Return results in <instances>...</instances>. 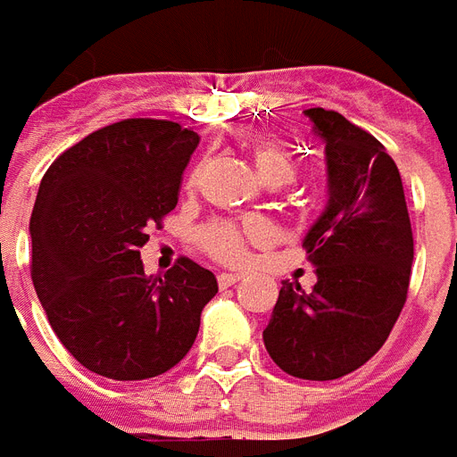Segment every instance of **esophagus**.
Returning a JSON list of instances; mask_svg holds the SVG:
<instances>
[{"label":"esophagus","mask_w":457,"mask_h":457,"mask_svg":"<svg viewBox=\"0 0 457 457\" xmlns=\"http://www.w3.org/2000/svg\"><path fill=\"white\" fill-rule=\"evenodd\" d=\"M242 278H245L242 273H220L218 283L222 288H229V286H235V283H239Z\"/></svg>","instance_id":"obj_1"}]
</instances>
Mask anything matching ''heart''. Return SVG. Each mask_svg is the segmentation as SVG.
<instances>
[{"mask_svg":"<svg viewBox=\"0 0 457 457\" xmlns=\"http://www.w3.org/2000/svg\"><path fill=\"white\" fill-rule=\"evenodd\" d=\"M254 164L256 171L262 174V179H266L273 186L288 184L295 177V164H293V160L280 147H276V145H256ZM194 184L195 174H191L188 186ZM269 237H271V228L263 220H245L242 225H235V222H211L198 235L203 249L208 254L228 263L245 262L246 239L266 242Z\"/></svg>","mask_w":457,"mask_h":457,"instance_id":"obj_1","label":"heart"}]
</instances>
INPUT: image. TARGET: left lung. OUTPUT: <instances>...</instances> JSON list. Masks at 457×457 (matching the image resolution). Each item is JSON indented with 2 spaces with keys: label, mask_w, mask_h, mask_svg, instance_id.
<instances>
[{
  "label": "left lung",
  "mask_w": 457,
  "mask_h": 457,
  "mask_svg": "<svg viewBox=\"0 0 457 457\" xmlns=\"http://www.w3.org/2000/svg\"><path fill=\"white\" fill-rule=\"evenodd\" d=\"M324 143L327 205L303 246L317 283L283 280L263 346L303 380H337L380 351L407 300L414 239L397 164L337 111L307 108Z\"/></svg>",
  "instance_id": "8db88e82"
}]
</instances>
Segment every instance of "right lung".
I'll use <instances>...</instances> for the list:
<instances>
[{
  "mask_svg": "<svg viewBox=\"0 0 457 457\" xmlns=\"http://www.w3.org/2000/svg\"><path fill=\"white\" fill-rule=\"evenodd\" d=\"M198 135L174 120L128 118L65 150L30 212V278L57 339L111 380L167 373L194 346L212 271L181 256L145 276L147 229L177 208Z\"/></svg>",
  "mask_w": 457,
  "mask_h": 457,
  "instance_id": "add662e5",
  "label": "right lung"
}]
</instances>
